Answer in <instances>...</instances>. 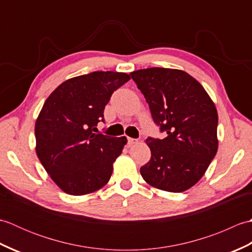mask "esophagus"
Returning <instances> with one entry per match:
<instances>
[{
    "label": "esophagus",
    "mask_w": 252,
    "mask_h": 252,
    "mask_svg": "<svg viewBox=\"0 0 252 252\" xmlns=\"http://www.w3.org/2000/svg\"><path fill=\"white\" fill-rule=\"evenodd\" d=\"M138 141L136 140V138H131V137H129L127 138V144H129V145H134V144H136Z\"/></svg>",
    "instance_id": "esophagus-1"
}]
</instances>
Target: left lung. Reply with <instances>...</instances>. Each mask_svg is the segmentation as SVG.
<instances>
[{"mask_svg": "<svg viewBox=\"0 0 252 252\" xmlns=\"http://www.w3.org/2000/svg\"><path fill=\"white\" fill-rule=\"evenodd\" d=\"M149 105L163 140L148 137L151 160L141 168L155 189L182 192L194 186L218 152V111L202 85L179 69L147 68L130 73Z\"/></svg>", "mask_w": 252, "mask_h": 252, "instance_id": "8db88e82", "label": "left lung"}]
</instances>
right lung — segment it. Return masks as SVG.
Here are the masks:
<instances>
[{
  "mask_svg": "<svg viewBox=\"0 0 252 252\" xmlns=\"http://www.w3.org/2000/svg\"><path fill=\"white\" fill-rule=\"evenodd\" d=\"M130 79L125 72L94 71L66 80L45 100L35 121V153L66 194H91L108 183L127 140L93 131L104 121L111 94Z\"/></svg>",
  "mask_w": 252,
  "mask_h": 252,
  "instance_id": "obj_1",
  "label": "right lung"
}]
</instances>
